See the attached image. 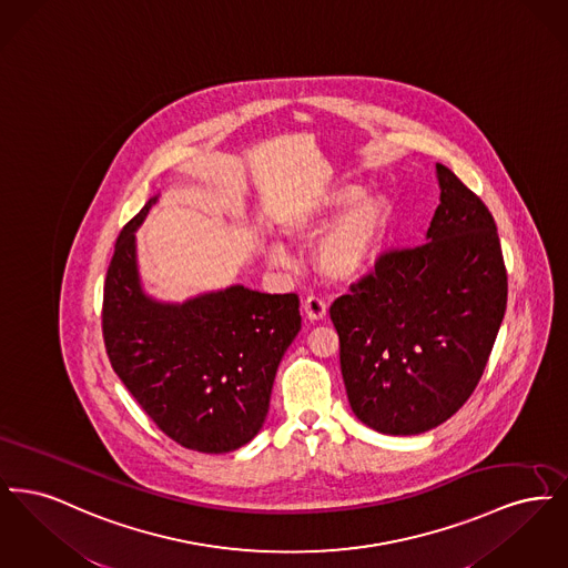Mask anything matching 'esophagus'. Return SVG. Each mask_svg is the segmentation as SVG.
Segmentation results:
<instances>
[{
  "instance_id": "1",
  "label": "esophagus",
  "mask_w": 568,
  "mask_h": 568,
  "mask_svg": "<svg viewBox=\"0 0 568 568\" xmlns=\"http://www.w3.org/2000/svg\"><path fill=\"white\" fill-rule=\"evenodd\" d=\"M302 311H304V315L311 322H322V320H325V315H327V306H325L324 300L315 296L306 297L302 302Z\"/></svg>"
}]
</instances>
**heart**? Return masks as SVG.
I'll return each instance as SVG.
<instances>
[{
	"instance_id": "heart-1",
	"label": "heart",
	"mask_w": 568,
	"mask_h": 568,
	"mask_svg": "<svg viewBox=\"0 0 568 568\" xmlns=\"http://www.w3.org/2000/svg\"><path fill=\"white\" fill-rule=\"evenodd\" d=\"M396 209L387 193L357 183L320 191L283 216L281 230L296 244H315L313 266L329 283H355L366 276L389 241ZM266 260L276 268H292L287 246L271 243Z\"/></svg>"
}]
</instances>
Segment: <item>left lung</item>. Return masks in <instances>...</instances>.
Here are the masks:
<instances>
[{
    "label": "left lung",
    "instance_id": "1",
    "mask_svg": "<svg viewBox=\"0 0 568 568\" xmlns=\"http://www.w3.org/2000/svg\"><path fill=\"white\" fill-rule=\"evenodd\" d=\"M436 181L424 244L383 255L329 308L352 410L392 436L428 433L468 400L507 308L494 216L443 163Z\"/></svg>",
    "mask_w": 568,
    "mask_h": 568
}]
</instances>
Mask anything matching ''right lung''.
Segmentation results:
<instances>
[{
	"instance_id": "right-lung-1",
	"label": "right lung",
	"mask_w": 568,
	"mask_h": 568,
	"mask_svg": "<svg viewBox=\"0 0 568 568\" xmlns=\"http://www.w3.org/2000/svg\"><path fill=\"white\" fill-rule=\"evenodd\" d=\"M158 200L160 193L149 197L114 244L102 313L110 364L172 440L230 454L266 422L276 368L300 332V300L244 285L183 302L151 296L135 230Z\"/></svg>"
}]
</instances>
